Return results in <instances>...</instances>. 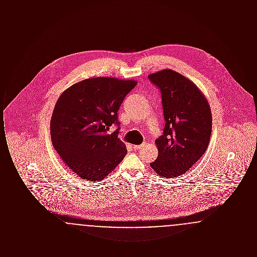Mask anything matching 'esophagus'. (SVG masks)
I'll return each mask as SVG.
<instances>
[{"mask_svg":"<svg viewBox=\"0 0 257 257\" xmlns=\"http://www.w3.org/2000/svg\"><path fill=\"white\" fill-rule=\"evenodd\" d=\"M147 144L145 143V144H143V145H141V146H133V148H134V150H139V149H141V148H143V147H145Z\"/></svg>","mask_w":257,"mask_h":257,"instance_id":"34e87169","label":"esophagus"}]
</instances>
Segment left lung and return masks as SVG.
<instances>
[{
    "instance_id": "obj_1",
    "label": "left lung",
    "mask_w": 257,
    "mask_h": 257,
    "mask_svg": "<svg viewBox=\"0 0 257 257\" xmlns=\"http://www.w3.org/2000/svg\"><path fill=\"white\" fill-rule=\"evenodd\" d=\"M162 93L164 134L155 141L158 157L150 164L162 177L173 178L191 169L207 149L212 113L207 99L191 80L171 69L148 75Z\"/></svg>"
}]
</instances>
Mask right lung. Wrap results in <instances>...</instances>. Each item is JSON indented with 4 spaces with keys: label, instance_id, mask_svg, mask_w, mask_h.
Returning <instances> with one entry per match:
<instances>
[{
    "label": "right lung",
    "instance_id": "add662e5",
    "mask_svg": "<svg viewBox=\"0 0 257 257\" xmlns=\"http://www.w3.org/2000/svg\"><path fill=\"white\" fill-rule=\"evenodd\" d=\"M134 80L89 78L66 88L58 99L50 122L53 147L79 177L99 182L127 153L118 138L117 110L137 85Z\"/></svg>",
    "mask_w": 257,
    "mask_h": 257
}]
</instances>
